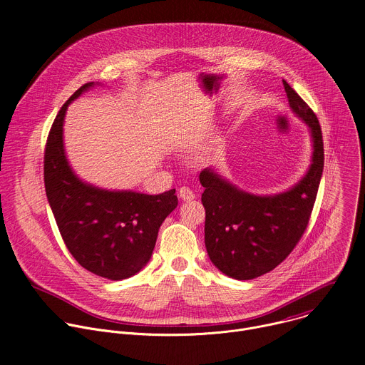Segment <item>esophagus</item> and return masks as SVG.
Wrapping results in <instances>:
<instances>
[{
	"instance_id": "obj_1",
	"label": "esophagus",
	"mask_w": 365,
	"mask_h": 365,
	"mask_svg": "<svg viewBox=\"0 0 365 365\" xmlns=\"http://www.w3.org/2000/svg\"><path fill=\"white\" fill-rule=\"evenodd\" d=\"M179 196H180V199H183V200H186V202L195 199V193H193L187 186H182V187H180Z\"/></svg>"
}]
</instances>
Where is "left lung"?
Segmentation results:
<instances>
[{
	"label": "left lung",
	"instance_id": "8db88e82",
	"mask_svg": "<svg viewBox=\"0 0 365 365\" xmlns=\"http://www.w3.org/2000/svg\"><path fill=\"white\" fill-rule=\"evenodd\" d=\"M290 108L309 127L314 158L306 176L290 190L257 196L242 192L211 169L199 180L205 187V245L211 262L227 276L251 280L276 269L300 241L324 172L322 130L315 113L283 81Z\"/></svg>",
	"mask_w": 365,
	"mask_h": 365
}]
</instances>
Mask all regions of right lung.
<instances>
[{
	"label": "right lung",
	"mask_w": 365,
	"mask_h": 365,
	"mask_svg": "<svg viewBox=\"0 0 365 365\" xmlns=\"http://www.w3.org/2000/svg\"><path fill=\"white\" fill-rule=\"evenodd\" d=\"M92 85H82L51 124L44 148V187L76 262L96 276L123 280L147 264L160 225L178 206V196L175 189L160 195L103 190L75 176L63 148V118L69 103Z\"/></svg>",
	"instance_id": "right-lung-1"
}]
</instances>
